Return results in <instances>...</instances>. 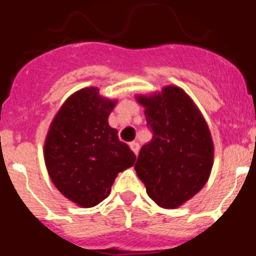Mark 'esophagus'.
<instances>
[{
  "mask_svg": "<svg viewBox=\"0 0 256 256\" xmlns=\"http://www.w3.org/2000/svg\"><path fill=\"white\" fill-rule=\"evenodd\" d=\"M130 150H132L133 152L136 154V155H138V151H140V144H138V142H130Z\"/></svg>",
  "mask_w": 256,
  "mask_h": 256,
  "instance_id": "obj_1",
  "label": "esophagus"
}]
</instances>
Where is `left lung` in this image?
<instances>
[{"label": "left lung", "instance_id": "1", "mask_svg": "<svg viewBox=\"0 0 256 256\" xmlns=\"http://www.w3.org/2000/svg\"><path fill=\"white\" fill-rule=\"evenodd\" d=\"M152 140L134 165L148 195L159 206L176 209L205 186L212 168L209 126L191 97L177 86L137 94Z\"/></svg>", "mask_w": 256, "mask_h": 256}]
</instances>
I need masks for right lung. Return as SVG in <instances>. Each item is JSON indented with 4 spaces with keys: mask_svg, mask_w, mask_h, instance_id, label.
Segmentation results:
<instances>
[{
    "mask_svg": "<svg viewBox=\"0 0 256 256\" xmlns=\"http://www.w3.org/2000/svg\"><path fill=\"white\" fill-rule=\"evenodd\" d=\"M116 100L97 87L82 88L62 104L44 141V162L56 188L72 202L92 208L105 200L118 173L133 166L136 155L108 126Z\"/></svg>",
    "mask_w": 256,
    "mask_h": 256,
    "instance_id": "1",
    "label": "right lung"
}]
</instances>
